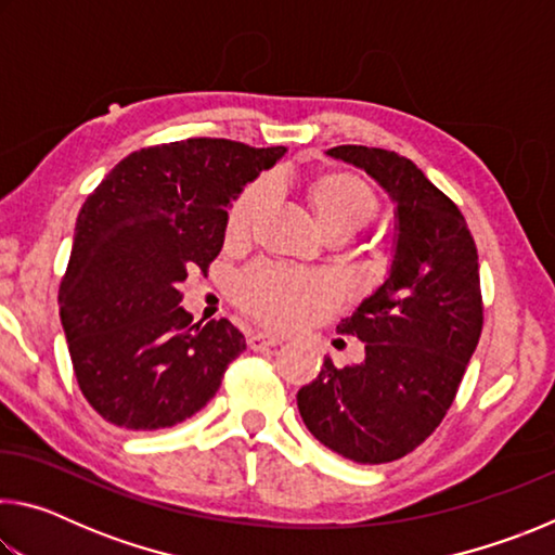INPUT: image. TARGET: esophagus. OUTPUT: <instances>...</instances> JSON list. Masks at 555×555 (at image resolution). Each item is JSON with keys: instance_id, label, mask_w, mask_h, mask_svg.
<instances>
[{"instance_id": "esophagus-1", "label": "esophagus", "mask_w": 555, "mask_h": 555, "mask_svg": "<svg viewBox=\"0 0 555 555\" xmlns=\"http://www.w3.org/2000/svg\"><path fill=\"white\" fill-rule=\"evenodd\" d=\"M247 345H249L255 352H261V350H269V347L281 345V337H279V335H271V333L251 331V333L247 335Z\"/></svg>"}]
</instances>
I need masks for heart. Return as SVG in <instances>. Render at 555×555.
<instances>
[{
	"instance_id": "heart-1",
	"label": "heart",
	"mask_w": 555,
	"mask_h": 555,
	"mask_svg": "<svg viewBox=\"0 0 555 555\" xmlns=\"http://www.w3.org/2000/svg\"><path fill=\"white\" fill-rule=\"evenodd\" d=\"M271 188L267 178L249 183L232 203L228 215V234L232 240L249 237L264 215ZM306 201L318 228L323 232L345 228L357 232L377 215L379 201L374 188L350 171H325L306 185ZM337 298V284L325 274L259 264L237 281V300L244 311L271 325H294L315 308L331 306Z\"/></svg>"
}]
</instances>
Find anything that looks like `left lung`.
<instances>
[{
  "label": "left lung",
  "mask_w": 555,
  "mask_h": 555,
  "mask_svg": "<svg viewBox=\"0 0 555 555\" xmlns=\"http://www.w3.org/2000/svg\"><path fill=\"white\" fill-rule=\"evenodd\" d=\"M327 156L389 193L397 244L384 284L337 325L364 343V360L337 370L325 357L296 401L325 448L362 465L391 463L438 428L480 343L477 247L457 205L406 156L354 144Z\"/></svg>",
  "instance_id": "8db88e82"
}]
</instances>
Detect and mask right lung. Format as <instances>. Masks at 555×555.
Masks as SVG:
<instances>
[{"label":"right lung","mask_w":555,"mask_h":555,"mask_svg":"<svg viewBox=\"0 0 555 555\" xmlns=\"http://www.w3.org/2000/svg\"><path fill=\"white\" fill-rule=\"evenodd\" d=\"M284 146L185 139L129 154L82 203L61 281V323L82 397L127 430L198 413L247 350L228 318L195 325L188 271L220 255L230 203Z\"/></svg>","instance_id":"right-lung-1"}]
</instances>
